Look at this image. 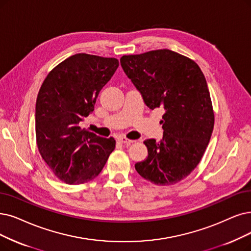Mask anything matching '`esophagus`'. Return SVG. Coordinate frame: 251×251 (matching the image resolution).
Listing matches in <instances>:
<instances>
[{"mask_svg":"<svg viewBox=\"0 0 251 251\" xmlns=\"http://www.w3.org/2000/svg\"><path fill=\"white\" fill-rule=\"evenodd\" d=\"M118 141L120 142V143H123V144H126V145H129V144H132L134 141L133 140H129V139H126V138H125V137H119L118 138Z\"/></svg>","mask_w":251,"mask_h":251,"instance_id":"1","label":"esophagus"}]
</instances>
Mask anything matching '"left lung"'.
<instances>
[{
    "label": "left lung",
    "mask_w": 251,
    "mask_h": 251,
    "mask_svg": "<svg viewBox=\"0 0 251 251\" xmlns=\"http://www.w3.org/2000/svg\"><path fill=\"white\" fill-rule=\"evenodd\" d=\"M145 105L163 108V139H147L137 172L157 185L181 181L198 166L211 138L214 113L205 76L192 59L169 49L120 58Z\"/></svg>",
    "instance_id": "left-lung-1"
}]
</instances>
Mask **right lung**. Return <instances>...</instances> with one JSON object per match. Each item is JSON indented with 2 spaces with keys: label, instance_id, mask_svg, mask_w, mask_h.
<instances>
[{
  "label": "right lung",
  "instance_id": "obj_1",
  "mask_svg": "<svg viewBox=\"0 0 251 251\" xmlns=\"http://www.w3.org/2000/svg\"><path fill=\"white\" fill-rule=\"evenodd\" d=\"M119 66L118 59L77 53L45 78L36 102V138L40 154L68 184L96 178L115 148L79 124L95 110L97 98Z\"/></svg>",
  "mask_w": 251,
  "mask_h": 251
}]
</instances>
